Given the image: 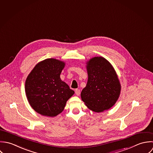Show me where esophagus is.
Wrapping results in <instances>:
<instances>
[{"mask_svg":"<svg viewBox=\"0 0 153 153\" xmlns=\"http://www.w3.org/2000/svg\"><path fill=\"white\" fill-rule=\"evenodd\" d=\"M75 93H76V94L77 96H79L80 94V89H76L75 90Z\"/></svg>","mask_w":153,"mask_h":153,"instance_id":"obj_1","label":"esophagus"}]
</instances>
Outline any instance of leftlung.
<instances>
[{
  "label": "left lung",
  "mask_w": 153,
  "mask_h": 153,
  "mask_svg": "<svg viewBox=\"0 0 153 153\" xmlns=\"http://www.w3.org/2000/svg\"><path fill=\"white\" fill-rule=\"evenodd\" d=\"M88 80L81 92V97L88 108L96 112L111 108L118 100L121 85L112 65L101 57L88 63Z\"/></svg>",
  "instance_id": "obj_1"
}]
</instances>
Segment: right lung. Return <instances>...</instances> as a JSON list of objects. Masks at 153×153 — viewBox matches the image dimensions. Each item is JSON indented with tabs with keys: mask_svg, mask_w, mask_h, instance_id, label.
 I'll return each instance as SVG.
<instances>
[{
	"mask_svg": "<svg viewBox=\"0 0 153 153\" xmlns=\"http://www.w3.org/2000/svg\"><path fill=\"white\" fill-rule=\"evenodd\" d=\"M64 62L48 59L37 64L25 82V92L31 107L38 114L56 117L63 111L74 94L60 79Z\"/></svg>",
	"mask_w": 153,
	"mask_h": 153,
	"instance_id": "obj_1",
	"label": "right lung"
}]
</instances>
